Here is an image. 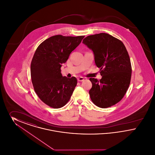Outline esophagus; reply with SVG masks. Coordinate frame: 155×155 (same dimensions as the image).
<instances>
[{"mask_svg":"<svg viewBox=\"0 0 155 155\" xmlns=\"http://www.w3.org/2000/svg\"><path fill=\"white\" fill-rule=\"evenodd\" d=\"M77 80H78V81H83L84 80V78L82 77H79L77 78Z\"/></svg>","mask_w":155,"mask_h":155,"instance_id":"34e87169","label":"esophagus"}]
</instances>
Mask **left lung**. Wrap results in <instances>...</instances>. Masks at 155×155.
<instances>
[{"instance_id":"obj_1","label":"left lung","mask_w":155,"mask_h":155,"mask_svg":"<svg viewBox=\"0 0 155 155\" xmlns=\"http://www.w3.org/2000/svg\"><path fill=\"white\" fill-rule=\"evenodd\" d=\"M94 53L96 66L102 76L91 78L89 91L92 102L101 108L118 103L125 95L131 78V64L124 45L106 33L89 35L82 41Z\"/></svg>"}]
</instances>
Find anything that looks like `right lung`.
I'll return each instance as SVG.
<instances>
[{"label":"right lung","instance_id":"right-lung-1","mask_svg":"<svg viewBox=\"0 0 155 155\" xmlns=\"http://www.w3.org/2000/svg\"><path fill=\"white\" fill-rule=\"evenodd\" d=\"M85 36L54 35L39 45L31 63L33 87L40 99L52 108L62 107L70 100L77 80L63 77L60 68Z\"/></svg>","mask_w":155,"mask_h":155}]
</instances>
